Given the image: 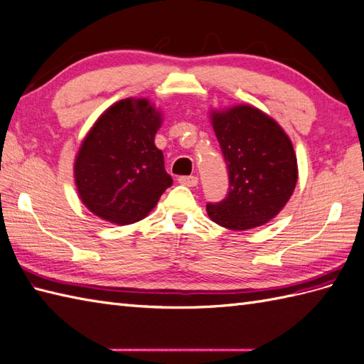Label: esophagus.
I'll return each instance as SVG.
<instances>
[{"mask_svg":"<svg viewBox=\"0 0 364 364\" xmlns=\"http://www.w3.org/2000/svg\"><path fill=\"white\" fill-rule=\"evenodd\" d=\"M178 183L184 184V186H189V188H196V186L198 184V176H180L178 178Z\"/></svg>","mask_w":364,"mask_h":364,"instance_id":"1","label":"esophagus"}]
</instances>
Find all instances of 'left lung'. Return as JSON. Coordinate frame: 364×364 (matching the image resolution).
Wrapping results in <instances>:
<instances>
[{"label": "left lung", "instance_id": "1", "mask_svg": "<svg viewBox=\"0 0 364 364\" xmlns=\"http://www.w3.org/2000/svg\"><path fill=\"white\" fill-rule=\"evenodd\" d=\"M213 125L230 188L222 201L206 205L210 220L235 231L269 222L298 181L291 141L272 117L250 105L213 113Z\"/></svg>", "mask_w": 364, "mask_h": 364}]
</instances>
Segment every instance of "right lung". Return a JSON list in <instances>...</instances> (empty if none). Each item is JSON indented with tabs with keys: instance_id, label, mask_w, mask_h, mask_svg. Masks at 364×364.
I'll return each instance as SVG.
<instances>
[{
	"instance_id": "right-lung-1",
	"label": "right lung",
	"mask_w": 364,
	"mask_h": 364,
	"mask_svg": "<svg viewBox=\"0 0 364 364\" xmlns=\"http://www.w3.org/2000/svg\"><path fill=\"white\" fill-rule=\"evenodd\" d=\"M161 116L146 99L109 107L83 139L74 176L83 205L116 225L142 220L172 186L155 146Z\"/></svg>"
}]
</instances>
